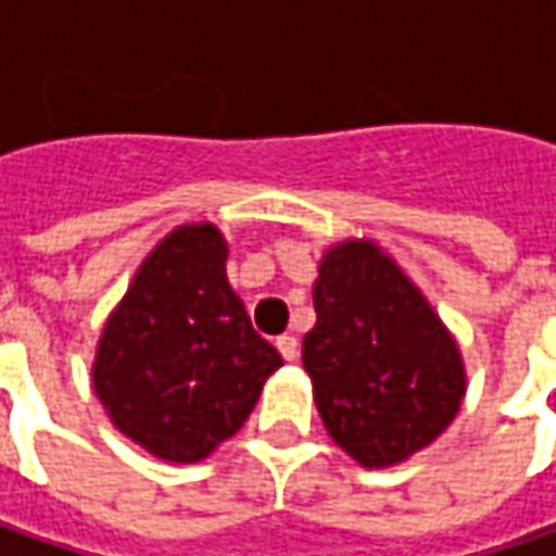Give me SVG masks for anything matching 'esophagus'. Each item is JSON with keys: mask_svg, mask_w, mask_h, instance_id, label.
I'll list each match as a JSON object with an SVG mask.
<instances>
[{"mask_svg": "<svg viewBox=\"0 0 556 556\" xmlns=\"http://www.w3.org/2000/svg\"><path fill=\"white\" fill-rule=\"evenodd\" d=\"M277 349L286 361H295V357H299V339H295V336H279Z\"/></svg>", "mask_w": 556, "mask_h": 556, "instance_id": "34e87169", "label": "esophagus"}]
</instances>
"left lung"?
Instances as JSON below:
<instances>
[{
	"instance_id": "8db88e82",
	"label": "left lung",
	"mask_w": 556,
	"mask_h": 556,
	"mask_svg": "<svg viewBox=\"0 0 556 556\" xmlns=\"http://www.w3.org/2000/svg\"><path fill=\"white\" fill-rule=\"evenodd\" d=\"M302 361L326 432L367 470L432 445L460 410V349L414 279L374 239L329 245Z\"/></svg>"
}]
</instances>
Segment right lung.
Segmentation results:
<instances>
[{
  "label": "right lung",
  "mask_w": 556,
  "mask_h": 556,
  "mask_svg": "<svg viewBox=\"0 0 556 556\" xmlns=\"http://www.w3.org/2000/svg\"><path fill=\"white\" fill-rule=\"evenodd\" d=\"M227 254L214 224L167 232L96 345L92 389L114 429L170 464H199L236 435L282 367L232 292Z\"/></svg>",
  "instance_id": "1"
}]
</instances>
